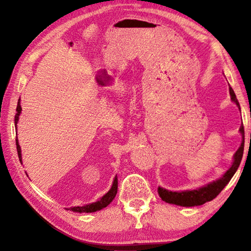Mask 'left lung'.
<instances>
[{"instance_id": "1", "label": "left lung", "mask_w": 251, "mask_h": 251, "mask_svg": "<svg viewBox=\"0 0 251 251\" xmlns=\"http://www.w3.org/2000/svg\"><path fill=\"white\" fill-rule=\"evenodd\" d=\"M228 89H230L231 100L238 106L239 111H241V106H239V103L236 99L235 93H234L232 87H230ZM239 132H241L242 138H243L241 147L238 148V150L235 152V154H234L233 163L231 165V167L228 168L219 179L202 185L201 188H197L194 190H186V191H169L162 188V186H158L157 192H158L159 197H161L164 201L168 202V204H174V205L182 206V207L200 206V205L205 204L206 201H210L214 199H216L217 195H219L220 192L226 188V185L228 182H230V180L232 179L234 174L236 173V170L239 167V164L242 162L243 153H244V142H245V131H244L243 124L241 125V128H239Z\"/></svg>"}]
</instances>
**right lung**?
Returning a JSON list of instances; mask_svg holds the SVG:
<instances>
[{"instance_id": "add662e5", "label": "right lung", "mask_w": 251, "mask_h": 251, "mask_svg": "<svg viewBox=\"0 0 251 251\" xmlns=\"http://www.w3.org/2000/svg\"><path fill=\"white\" fill-rule=\"evenodd\" d=\"M16 111H17V113H16V115H15V126H16V128H17V123L19 121V116H20V113H21L20 99L18 101L17 109H16ZM16 146H17V152H18L19 161H20L21 164H23V157H21V149H20L17 137H16ZM116 193H117V176H115V177H114L113 183H112V186H111V189L108 191V193H105L102 197H100V200H98L97 201L90 202V204H87V205L70 207V208H67V209L71 210L73 212H79V214H82V212H87V214H88V212L98 211V210L102 209V208L108 206L110 202L114 200Z\"/></svg>"}]
</instances>
